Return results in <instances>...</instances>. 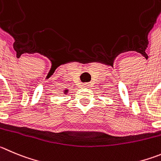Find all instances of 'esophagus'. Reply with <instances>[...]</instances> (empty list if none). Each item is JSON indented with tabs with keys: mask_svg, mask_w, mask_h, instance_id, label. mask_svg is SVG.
Segmentation results:
<instances>
[{
	"mask_svg": "<svg viewBox=\"0 0 161 161\" xmlns=\"http://www.w3.org/2000/svg\"><path fill=\"white\" fill-rule=\"evenodd\" d=\"M84 86H85V87H86V86H87V84H84Z\"/></svg>",
	"mask_w": 161,
	"mask_h": 161,
	"instance_id": "1",
	"label": "esophagus"
}]
</instances>
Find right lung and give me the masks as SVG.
Wrapping results in <instances>:
<instances>
[{
  "label": "right lung",
  "instance_id": "obj_1",
  "mask_svg": "<svg viewBox=\"0 0 161 161\" xmlns=\"http://www.w3.org/2000/svg\"><path fill=\"white\" fill-rule=\"evenodd\" d=\"M67 92H68V90H66V91H64V94H67Z\"/></svg>",
  "mask_w": 161,
  "mask_h": 161
}]
</instances>
